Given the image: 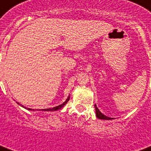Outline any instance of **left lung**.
<instances>
[{
	"mask_svg": "<svg viewBox=\"0 0 151 151\" xmlns=\"http://www.w3.org/2000/svg\"><path fill=\"white\" fill-rule=\"evenodd\" d=\"M95 109H96V115L97 118L101 119H111V118H109V117L106 116H104V114L101 113V111H99V109H97V107H96V104H95Z\"/></svg>",
	"mask_w": 151,
	"mask_h": 151,
	"instance_id": "left-lung-1",
	"label": "left lung"
}]
</instances>
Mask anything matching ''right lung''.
I'll return each mask as SVG.
<instances>
[{
    "label": "right lung",
    "mask_w": 151,
    "mask_h": 151,
    "mask_svg": "<svg viewBox=\"0 0 151 151\" xmlns=\"http://www.w3.org/2000/svg\"><path fill=\"white\" fill-rule=\"evenodd\" d=\"M69 100H70V96H69V97H68V98L66 99V101H65V102H64V103L62 104H60V105H58V106L55 107V108H52V109H43L42 111H56V110H58V109H62V108H63V106H64V105H65V104L67 103L68 101H69ZM28 109V110H32V109Z\"/></svg>",
    "instance_id": "right-lung-1"
}]
</instances>
